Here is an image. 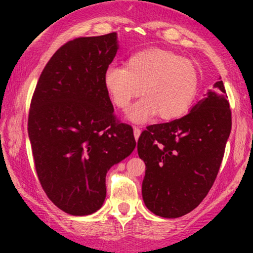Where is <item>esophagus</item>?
I'll return each instance as SVG.
<instances>
[{
  "label": "esophagus",
  "mask_w": 253,
  "mask_h": 253,
  "mask_svg": "<svg viewBox=\"0 0 253 253\" xmlns=\"http://www.w3.org/2000/svg\"><path fill=\"white\" fill-rule=\"evenodd\" d=\"M133 132H134V138H135V140H138V138H139V135H140V128H139L138 126H134V128H133Z\"/></svg>",
  "instance_id": "1"
}]
</instances>
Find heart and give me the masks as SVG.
I'll list each match as a JSON object with an SVG mask.
<instances>
[{
    "mask_svg": "<svg viewBox=\"0 0 253 253\" xmlns=\"http://www.w3.org/2000/svg\"><path fill=\"white\" fill-rule=\"evenodd\" d=\"M103 83L113 103L125 110L133 98L141 94L129 109L135 123L150 118L173 120L189 112L197 96L200 75L196 66L175 52L150 47L133 53L127 66L109 65Z\"/></svg>",
    "mask_w": 253,
    "mask_h": 253,
    "instance_id": "obj_1",
    "label": "heart"
}]
</instances>
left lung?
<instances>
[{"label": "left lung", "mask_w": 253, "mask_h": 253, "mask_svg": "<svg viewBox=\"0 0 253 253\" xmlns=\"http://www.w3.org/2000/svg\"><path fill=\"white\" fill-rule=\"evenodd\" d=\"M231 127L227 94L217 81L187 115L141 132L136 147L146 164L143 199L152 213L179 217L202 202L219 172Z\"/></svg>", "instance_id": "8db88e82"}]
</instances>
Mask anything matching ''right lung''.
Masks as SVG:
<instances>
[{"label":"right lung","mask_w":253,"mask_h":253,"mask_svg":"<svg viewBox=\"0 0 253 253\" xmlns=\"http://www.w3.org/2000/svg\"><path fill=\"white\" fill-rule=\"evenodd\" d=\"M117 33L82 37L56 51L38 80L28 113L34 167L59 210L88 215L106 199V175L132 153V126L114 114L103 83Z\"/></svg>","instance_id":"add662e5"}]
</instances>
